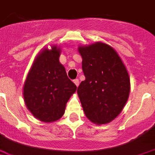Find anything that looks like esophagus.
I'll return each instance as SVG.
<instances>
[{
    "instance_id": "obj_1",
    "label": "esophagus",
    "mask_w": 155,
    "mask_h": 155,
    "mask_svg": "<svg viewBox=\"0 0 155 155\" xmlns=\"http://www.w3.org/2000/svg\"><path fill=\"white\" fill-rule=\"evenodd\" d=\"M73 82H74V84L76 85L77 87H78V85H79V80H78V79H75V80H73Z\"/></svg>"
}]
</instances>
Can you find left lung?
Returning a JSON list of instances; mask_svg holds the SVG:
<instances>
[{
    "label": "left lung",
    "instance_id": "left-lung-1",
    "mask_svg": "<svg viewBox=\"0 0 155 155\" xmlns=\"http://www.w3.org/2000/svg\"><path fill=\"white\" fill-rule=\"evenodd\" d=\"M78 51L86 78L78 88L83 111L92 123H110L128 99L130 78L126 67L114 49L104 43L79 46Z\"/></svg>",
    "mask_w": 155,
    "mask_h": 155
}]
</instances>
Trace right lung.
<instances>
[{
    "mask_svg": "<svg viewBox=\"0 0 155 155\" xmlns=\"http://www.w3.org/2000/svg\"><path fill=\"white\" fill-rule=\"evenodd\" d=\"M60 49L53 46L36 57L24 86V99L27 108L36 118L45 123L60 119L66 104L77 90L67 76L59 58Z\"/></svg>",
    "mask_w": 155,
    "mask_h": 155,
    "instance_id": "add662e5",
    "label": "right lung"
}]
</instances>
